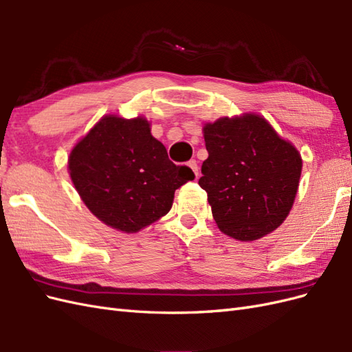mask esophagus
<instances>
[{
    "label": "esophagus",
    "mask_w": 352,
    "mask_h": 352,
    "mask_svg": "<svg viewBox=\"0 0 352 352\" xmlns=\"http://www.w3.org/2000/svg\"><path fill=\"white\" fill-rule=\"evenodd\" d=\"M188 166L190 167V168H192V172L195 173V176L198 177V175H199V172H198V163L195 162V160H190V162L188 163Z\"/></svg>",
    "instance_id": "esophagus-1"
}]
</instances>
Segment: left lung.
Returning a JSON list of instances; mask_svg holds the SVG:
<instances>
[{
  "label": "left lung",
  "mask_w": 352,
  "mask_h": 352,
  "mask_svg": "<svg viewBox=\"0 0 352 352\" xmlns=\"http://www.w3.org/2000/svg\"><path fill=\"white\" fill-rule=\"evenodd\" d=\"M208 158L199 186L208 195L219 229L238 241H255L289 214L302 162L263 117L245 114L204 126Z\"/></svg>",
  "instance_id": "8db88e82"
}]
</instances>
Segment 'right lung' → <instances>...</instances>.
<instances>
[{
  "instance_id": "right-lung-1",
  "label": "right lung",
  "mask_w": 352,
  "mask_h": 352,
  "mask_svg": "<svg viewBox=\"0 0 352 352\" xmlns=\"http://www.w3.org/2000/svg\"><path fill=\"white\" fill-rule=\"evenodd\" d=\"M69 172L94 214L127 233L167 214L175 190L195 177L188 166L170 162L142 117L113 116L101 119L73 148Z\"/></svg>"
}]
</instances>
